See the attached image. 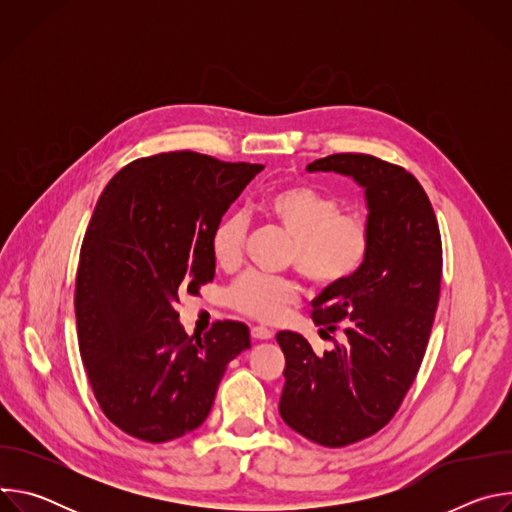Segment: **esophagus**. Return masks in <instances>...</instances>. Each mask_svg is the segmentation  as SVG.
Instances as JSON below:
<instances>
[{"label":"esophagus","instance_id":"1","mask_svg":"<svg viewBox=\"0 0 512 512\" xmlns=\"http://www.w3.org/2000/svg\"><path fill=\"white\" fill-rule=\"evenodd\" d=\"M251 336H253L255 340H271V338H273V330H269V328H265V326H253V328H251Z\"/></svg>","mask_w":512,"mask_h":512}]
</instances>
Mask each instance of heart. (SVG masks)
<instances>
[{
    "label": "heart",
    "mask_w": 512,
    "mask_h": 512,
    "mask_svg": "<svg viewBox=\"0 0 512 512\" xmlns=\"http://www.w3.org/2000/svg\"><path fill=\"white\" fill-rule=\"evenodd\" d=\"M263 212L291 239V261L318 287H336L348 281L367 259L371 229L367 218L340 212V202L312 186L289 184L263 200ZM247 221L241 212L223 216L212 229L210 251L216 265L233 269L243 255ZM300 300L294 279L265 273H245L229 291V304L261 322L279 320Z\"/></svg>",
    "instance_id": "obj_1"
}]
</instances>
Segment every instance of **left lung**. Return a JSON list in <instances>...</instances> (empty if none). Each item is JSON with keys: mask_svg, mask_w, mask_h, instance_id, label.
Instances as JSON below:
<instances>
[{"mask_svg": "<svg viewBox=\"0 0 512 512\" xmlns=\"http://www.w3.org/2000/svg\"><path fill=\"white\" fill-rule=\"evenodd\" d=\"M364 190L369 253L344 283L312 302L320 336L342 328L334 350L316 354L310 342L283 330L281 419L326 448L364 440L399 409L425 354L440 300L442 239L421 184L403 168L364 154H334L308 164Z\"/></svg>", "mask_w": 512, "mask_h": 512, "instance_id": "8db88e82", "label": "left lung"}]
</instances>
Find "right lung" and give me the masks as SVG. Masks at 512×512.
Segmentation results:
<instances>
[{"mask_svg":"<svg viewBox=\"0 0 512 512\" xmlns=\"http://www.w3.org/2000/svg\"><path fill=\"white\" fill-rule=\"evenodd\" d=\"M261 170L160 154L125 166L95 206L77 271L79 348L103 413L137 440L200 427L227 364L251 348L233 320L188 336L178 304L212 281V229Z\"/></svg>","mask_w":512,"mask_h":512,"instance_id":"1","label":"right lung"}]
</instances>
